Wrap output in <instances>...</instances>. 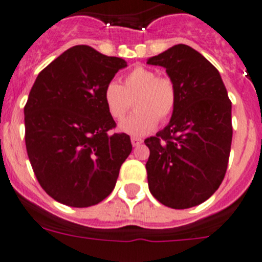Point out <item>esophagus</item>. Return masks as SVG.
Segmentation results:
<instances>
[{"label": "esophagus", "instance_id": "obj_1", "mask_svg": "<svg viewBox=\"0 0 262 262\" xmlns=\"http://www.w3.org/2000/svg\"><path fill=\"white\" fill-rule=\"evenodd\" d=\"M131 144L132 146H139L140 144H142V140L139 139V137H131Z\"/></svg>", "mask_w": 262, "mask_h": 262}]
</instances>
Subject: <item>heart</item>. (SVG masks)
Masks as SVG:
<instances>
[{"instance_id":"heart-1","label":"heart","mask_w":262,"mask_h":262,"mask_svg":"<svg viewBox=\"0 0 262 262\" xmlns=\"http://www.w3.org/2000/svg\"><path fill=\"white\" fill-rule=\"evenodd\" d=\"M135 100L136 112L123 121L120 130L130 135L149 134L160 122L172 117L178 102V92L169 76H158V72L145 66L131 69L123 77V84L110 81L103 90V102L111 117L121 121L131 110Z\"/></svg>"}]
</instances>
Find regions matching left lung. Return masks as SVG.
Masks as SVG:
<instances>
[{
    "mask_svg": "<svg viewBox=\"0 0 262 262\" xmlns=\"http://www.w3.org/2000/svg\"><path fill=\"white\" fill-rule=\"evenodd\" d=\"M146 63L163 66L174 81L178 102L170 122L145 144L151 195L172 209L208 200L227 172L232 144V102L219 71L186 44H177Z\"/></svg>",
    "mask_w": 262,
    "mask_h": 262,
    "instance_id": "1",
    "label": "left lung"
}]
</instances>
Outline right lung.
Listing matches in <instances>:
<instances>
[{
	"mask_svg": "<svg viewBox=\"0 0 262 262\" xmlns=\"http://www.w3.org/2000/svg\"><path fill=\"white\" fill-rule=\"evenodd\" d=\"M126 66L125 59L75 46L43 69L30 90L28 157L39 185L58 203L88 208L115 188L132 145L128 135L110 132L116 122L103 90Z\"/></svg>",
	"mask_w": 262,
	"mask_h": 262,
	"instance_id": "1",
	"label": "right lung"
}]
</instances>
